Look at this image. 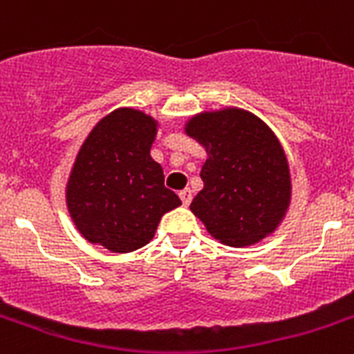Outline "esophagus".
I'll return each instance as SVG.
<instances>
[{
	"label": "esophagus",
	"instance_id": "34e87169",
	"mask_svg": "<svg viewBox=\"0 0 354 354\" xmlns=\"http://www.w3.org/2000/svg\"><path fill=\"white\" fill-rule=\"evenodd\" d=\"M179 197H180V201H183V205H185V206L190 205V203H192V190H190V188H185V190H180Z\"/></svg>",
	"mask_w": 354,
	"mask_h": 354
}]
</instances>
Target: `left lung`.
<instances>
[{
	"label": "left lung",
	"instance_id": "left-lung-1",
	"mask_svg": "<svg viewBox=\"0 0 354 354\" xmlns=\"http://www.w3.org/2000/svg\"><path fill=\"white\" fill-rule=\"evenodd\" d=\"M185 131L206 151L190 210L226 247H252L283 223L292 199L289 160L274 131L241 107L201 111Z\"/></svg>",
	"mask_w": 354,
	"mask_h": 354
}]
</instances>
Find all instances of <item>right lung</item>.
<instances>
[{
	"instance_id": "right-lung-1",
	"label": "right lung",
	"mask_w": 354,
	"mask_h": 354,
	"mask_svg": "<svg viewBox=\"0 0 354 354\" xmlns=\"http://www.w3.org/2000/svg\"><path fill=\"white\" fill-rule=\"evenodd\" d=\"M159 122L135 107H118L98 120L82 142L65 185L76 230L109 252L148 245L164 214L180 206L164 186L162 166L149 155Z\"/></svg>"
}]
</instances>
